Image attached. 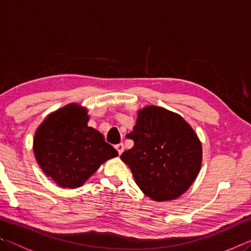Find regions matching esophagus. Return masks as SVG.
<instances>
[{
    "mask_svg": "<svg viewBox=\"0 0 251 251\" xmlns=\"http://www.w3.org/2000/svg\"><path fill=\"white\" fill-rule=\"evenodd\" d=\"M115 148H116V151H118V154H120V155H122V152L124 151V150H125L124 144H123V143H121V144H117V145L115 146Z\"/></svg>",
    "mask_w": 251,
    "mask_h": 251,
    "instance_id": "esophagus-1",
    "label": "esophagus"
}]
</instances>
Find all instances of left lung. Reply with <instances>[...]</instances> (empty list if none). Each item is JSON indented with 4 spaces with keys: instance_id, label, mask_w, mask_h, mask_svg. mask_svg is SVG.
<instances>
[{
    "instance_id": "obj_1",
    "label": "left lung",
    "mask_w": 251,
    "mask_h": 251,
    "mask_svg": "<svg viewBox=\"0 0 251 251\" xmlns=\"http://www.w3.org/2000/svg\"><path fill=\"white\" fill-rule=\"evenodd\" d=\"M126 137L133 139L134 146L121 159L128 165L139 189L152 201L180 197L197 178L201 142L179 114L145 106L137 112L136 124Z\"/></svg>"
}]
</instances>
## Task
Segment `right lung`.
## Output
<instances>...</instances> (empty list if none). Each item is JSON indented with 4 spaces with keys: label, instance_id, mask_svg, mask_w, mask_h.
<instances>
[{
    "label": "right lung",
    "instance_id": "right-lung-1",
    "mask_svg": "<svg viewBox=\"0 0 251 251\" xmlns=\"http://www.w3.org/2000/svg\"><path fill=\"white\" fill-rule=\"evenodd\" d=\"M88 110L77 103L58 108L34 134L33 151L42 171L57 186L77 188L101 164L118 156L99 130L87 125Z\"/></svg>",
    "mask_w": 251,
    "mask_h": 251
}]
</instances>
